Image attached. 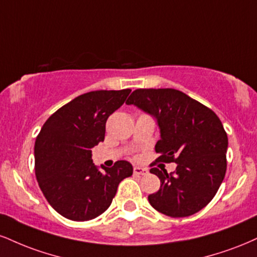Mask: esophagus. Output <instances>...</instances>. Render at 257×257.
<instances>
[{
    "instance_id": "obj_1",
    "label": "esophagus",
    "mask_w": 257,
    "mask_h": 257,
    "mask_svg": "<svg viewBox=\"0 0 257 257\" xmlns=\"http://www.w3.org/2000/svg\"><path fill=\"white\" fill-rule=\"evenodd\" d=\"M134 174L135 175H140V176H145V175L148 174V170L146 168H139V166H135Z\"/></svg>"
}]
</instances>
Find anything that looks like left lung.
<instances>
[{
    "label": "left lung",
    "instance_id": "1",
    "mask_svg": "<svg viewBox=\"0 0 257 257\" xmlns=\"http://www.w3.org/2000/svg\"><path fill=\"white\" fill-rule=\"evenodd\" d=\"M158 120L157 163H177L176 171L152 168L160 179L148 195L154 209L172 218L189 217L211 202L226 172L227 134L215 112L174 88H139L126 100Z\"/></svg>",
    "mask_w": 257,
    "mask_h": 257
}]
</instances>
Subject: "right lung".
I'll return each mask as SVG.
<instances>
[{"mask_svg": "<svg viewBox=\"0 0 257 257\" xmlns=\"http://www.w3.org/2000/svg\"><path fill=\"white\" fill-rule=\"evenodd\" d=\"M132 89L92 91L63 105L46 119L35 142V171L52 208L74 221L91 220L109 208L119 182L133 166L118 160L100 170L91 148L104 141L105 124Z\"/></svg>", "mask_w": 257, "mask_h": 257, "instance_id": "obj_1", "label": "right lung"}]
</instances>
